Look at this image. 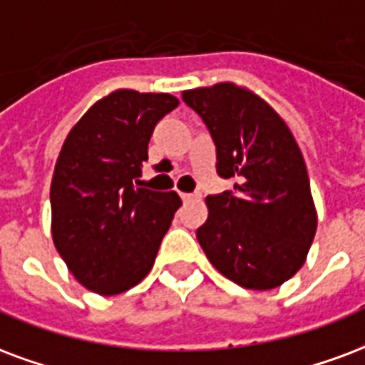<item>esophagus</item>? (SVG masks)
<instances>
[{
    "instance_id": "esophagus-1",
    "label": "esophagus",
    "mask_w": 365,
    "mask_h": 365,
    "mask_svg": "<svg viewBox=\"0 0 365 365\" xmlns=\"http://www.w3.org/2000/svg\"><path fill=\"white\" fill-rule=\"evenodd\" d=\"M180 197H182L183 201H191V199H195V193H180Z\"/></svg>"
}]
</instances>
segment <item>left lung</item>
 <instances>
[{
	"instance_id": "1",
	"label": "left lung",
	"mask_w": 365,
	"mask_h": 365,
	"mask_svg": "<svg viewBox=\"0 0 365 365\" xmlns=\"http://www.w3.org/2000/svg\"><path fill=\"white\" fill-rule=\"evenodd\" d=\"M209 129L217 174L234 190L207 197L197 240L212 265L250 290L277 288L299 271L317 230L306 162L265 100L232 83L183 91Z\"/></svg>"
}]
</instances>
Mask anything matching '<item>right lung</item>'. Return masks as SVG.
Returning a JSON list of instances; mask_svg holds the SVG:
<instances>
[{"label":"right lung","mask_w":365,"mask_h":365,"mask_svg":"<svg viewBox=\"0 0 365 365\" xmlns=\"http://www.w3.org/2000/svg\"><path fill=\"white\" fill-rule=\"evenodd\" d=\"M180 102L172 94L115 91L67 135L50 203L56 250L81 284L112 296L139 284L182 199L137 187L156 123Z\"/></svg>","instance_id":"right-lung-1"}]
</instances>
